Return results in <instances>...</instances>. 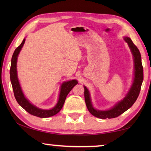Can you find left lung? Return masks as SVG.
<instances>
[{"instance_id":"8db88e82","label":"left lung","mask_w":151,"mask_h":151,"mask_svg":"<svg viewBox=\"0 0 151 151\" xmlns=\"http://www.w3.org/2000/svg\"><path fill=\"white\" fill-rule=\"evenodd\" d=\"M124 40L127 42L131 50L132 54L133 55L134 66V78L133 83L123 100L119 101L113 107H112L109 110H106V111H99V110H96L94 108L91 103L89 91L86 86H84L85 88V100L86 107H87L88 111L97 118L102 119L116 118L127 111L129 108H131L139 95L143 81V67L141 62V56H140L139 50L134 45L130 38L124 37Z\"/></svg>"}]
</instances>
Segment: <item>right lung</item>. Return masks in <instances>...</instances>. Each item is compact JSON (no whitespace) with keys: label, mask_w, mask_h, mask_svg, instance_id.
I'll use <instances>...</instances> for the list:
<instances>
[{"label":"right lung","mask_w":151,"mask_h":151,"mask_svg":"<svg viewBox=\"0 0 151 151\" xmlns=\"http://www.w3.org/2000/svg\"><path fill=\"white\" fill-rule=\"evenodd\" d=\"M25 42V39H23L21 44L15 49L14 52L12 55L11 59V69H10V78H11V84L13 89L14 95L17 103L19 104L20 106H22L25 111H27L32 115L40 117V118H47L57 114L63 108V104L65 103L66 96L69 93V92L72 90L73 88L76 85H77L78 82L76 80H72L65 82L63 83L60 87V91L59 94V98L57 104H56L54 108L50 110H43L38 108V107L33 105L30 102L25 98L22 91L20 87L19 79L17 76V58L21 48L23 47Z\"/></svg>","instance_id":"1"}]
</instances>
